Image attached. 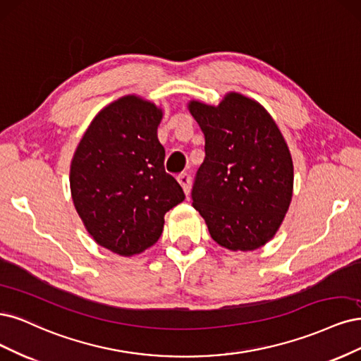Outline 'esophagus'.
<instances>
[{
	"label": "esophagus",
	"instance_id": "1",
	"mask_svg": "<svg viewBox=\"0 0 361 361\" xmlns=\"http://www.w3.org/2000/svg\"><path fill=\"white\" fill-rule=\"evenodd\" d=\"M177 180H178L181 188H183L184 195L189 196V195H190V183H192V181H190V177L188 176V173H180V176L177 177Z\"/></svg>",
	"mask_w": 361,
	"mask_h": 361
}]
</instances>
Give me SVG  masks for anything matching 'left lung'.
Segmentation results:
<instances>
[{"mask_svg": "<svg viewBox=\"0 0 361 361\" xmlns=\"http://www.w3.org/2000/svg\"><path fill=\"white\" fill-rule=\"evenodd\" d=\"M189 111L205 137V159L192 189L212 238L229 250H255L282 225L293 197L289 148L262 104L228 92L217 106Z\"/></svg>", "mask_w": 361, "mask_h": 361, "instance_id": "left-lung-1", "label": "left lung"}]
</instances>
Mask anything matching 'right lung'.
Here are the masks:
<instances>
[{
    "label": "right lung",
    "mask_w": 361,
    "mask_h": 361,
    "mask_svg": "<svg viewBox=\"0 0 361 361\" xmlns=\"http://www.w3.org/2000/svg\"><path fill=\"white\" fill-rule=\"evenodd\" d=\"M164 112L135 94L104 106L88 126L71 165V190L79 217L100 246L121 257L151 247L165 214L184 201L165 172L157 127Z\"/></svg>",
    "instance_id": "add662e5"
}]
</instances>
